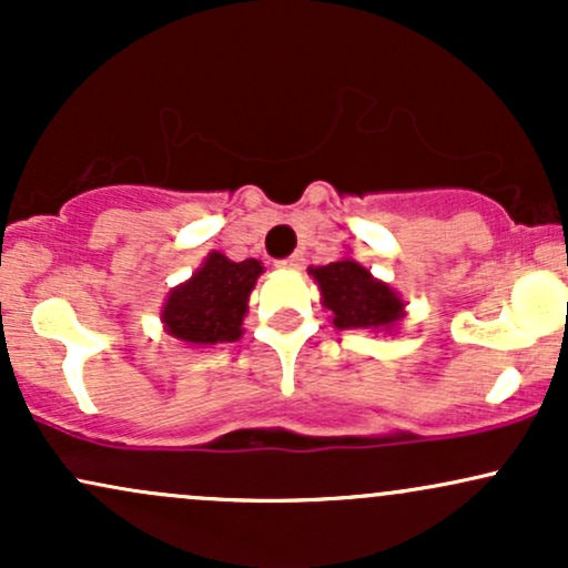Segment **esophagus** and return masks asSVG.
Masks as SVG:
<instances>
[{"label":"esophagus","mask_w":568,"mask_h":568,"mask_svg":"<svg viewBox=\"0 0 568 568\" xmlns=\"http://www.w3.org/2000/svg\"><path fill=\"white\" fill-rule=\"evenodd\" d=\"M277 266H283V270H302V266H304V256H302V253H291L288 258H283V262H277Z\"/></svg>","instance_id":"obj_1"}]
</instances>
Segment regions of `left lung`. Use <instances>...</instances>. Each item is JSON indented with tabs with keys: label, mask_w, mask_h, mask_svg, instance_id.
<instances>
[{
	"label": "left lung",
	"mask_w": 568,
	"mask_h": 568,
	"mask_svg": "<svg viewBox=\"0 0 568 568\" xmlns=\"http://www.w3.org/2000/svg\"><path fill=\"white\" fill-rule=\"evenodd\" d=\"M323 291V304L334 312L336 328H389L403 317V302L387 283L371 277L352 258L310 270Z\"/></svg>",
	"instance_id": "left-lung-1"
}]
</instances>
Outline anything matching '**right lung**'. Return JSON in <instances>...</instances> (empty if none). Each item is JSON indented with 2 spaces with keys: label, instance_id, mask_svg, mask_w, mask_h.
Here are the masks:
<instances>
[{
  "label": "right lung",
  "instance_id": "obj_1",
  "mask_svg": "<svg viewBox=\"0 0 568 568\" xmlns=\"http://www.w3.org/2000/svg\"><path fill=\"white\" fill-rule=\"evenodd\" d=\"M264 266L256 258L230 262L211 253L197 275L171 291L162 306L165 331L186 344L237 342L247 312V293L253 291Z\"/></svg>",
  "mask_w": 568,
  "mask_h": 568
}]
</instances>
